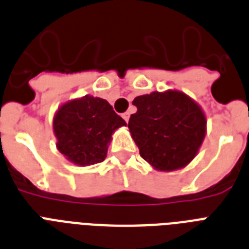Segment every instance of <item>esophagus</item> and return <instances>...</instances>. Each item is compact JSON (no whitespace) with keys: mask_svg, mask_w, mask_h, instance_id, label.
Wrapping results in <instances>:
<instances>
[{"mask_svg":"<svg viewBox=\"0 0 249 249\" xmlns=\"http://www.w3.org/2000/svg\"><path fill=\"white\" fill-rule=\"evenodd\" d=\"M129 117H130V113H129V112H124V113H123V119H124V120L126 121V123H128V121H129Z\"/></svg>","mask_w":249,"mask_h":249,"instance_id":"34e87169","label":"esophagus"}]
</instances>
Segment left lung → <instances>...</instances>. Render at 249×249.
<instances>
[{
    "label": "left lung",
    "mask_w": 249,
    "mask_h": 249,
    "mask_svg": "<svg viewBox=\"0 0 249 249\" xmlns=\"http://www.w3.org/2000/svg\"><path fill=\"white\" fill-rule=\"evenodd\" d=\"M137 112L128 128L141 156L155 169L170 172L186 166L205 137L207 120L200 106L178 90L154 91L134 98Z\"/></svg>",
    "instance_id": "1"
}]
</instances>
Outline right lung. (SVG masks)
Returning a JSON list of instances; mask_svg holds the SVG:
<instances>
[{"label":"right lung","instance_id":"obj_1","mask_svg":"<svg viewBox=\"0 0 249 249\" xmlns=\"http://www.w3.org/2000/svg\"><path fill=\"white\" fill-rule=\"evenodd\" d=\"M124 125L108 102L91 95L66 102L53 120L59 152L81 166L103 161L112 133Z\"/></svg>","mask_w":249,"mask_h":249}]
</instances>
